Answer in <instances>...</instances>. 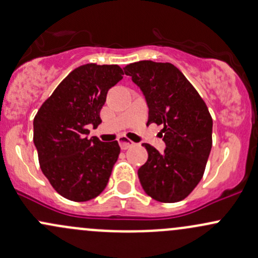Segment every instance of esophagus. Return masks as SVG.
Segmentation results:
<instances>
[{
	"instance_id": "esophagus-1",
	"label": "esophagus",
	"mask_w": 258,
	"mask_h": 258,
	"mask_svg": "<svg viewBox=\"0 0 258 258\" xmlns=\"http://www.w3.org/2000/svg\"><path fill=\"white\" fill-rule=\"evenodd\" d=\"M118 141H119V145H120L121 150H126V149H129V148H132V146H134V143L126 139L125 137H120L118 139Z\"/></svg>"
}]
</instances>
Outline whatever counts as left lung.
I'll return each mask as SVG.
<instances>
[{"instance_id": "1", "label": "left lung", "mask_w": 258, "mask_h": 258, "mask_svg": "<svg viewBox=\"0 0 258 258\" xmlns=\"http://www.w3.org/2000/svg\"><path fill=\"white\" fill-rule=\"evenodd\" d=\"M124 71L145 96L148 124L163 125L162 154L144 144L149 157L138 171L140 183L155 201H182L201 182L212 150L213 119L206 102L170 62L144 60L129 63Z\"/></svg>"}]
</instances>
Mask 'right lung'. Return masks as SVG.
Listing matches in <instances>:
<instances>
[{"label": "right lung", "instance_id": "1", "mask_svg": "<svg viewBox=\"0 0 258 258\" xmlns=\"http://www.w3.org/2000/svg\"><path fill=\"white\" fill-rule=\"evenodd\" d=\"M125 71L118 65L86 63L71 71L35 114L34 145L40 168L63 198L86 202L101 195L109 181L120 148L90 134L101 124L110 87Z\"/></svg>", "mask_w": 258, "mask_h": 258}]
</instances>
